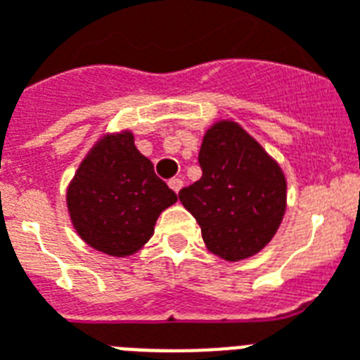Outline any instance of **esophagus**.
I'll return each mask as SVG.
<instances>
[{
	"instance_id": "34e87169",
	"label": "esophagus",
	"mask_w": 360,
	"mask_h": 360,
	"mask_svg": "<svg viewBox=\"0 0 360 360\" xmlns=\"http://www.w3.org/2000/svg\"><path fill=\"white\" fill-rule=\"evenodd\" d=\"M169 186H171V189L174 191V193H178V191L182 189L184 182L180 180V178H171V180H169Z\"/></svg>"
}]
</instances>
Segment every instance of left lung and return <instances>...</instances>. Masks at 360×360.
I'll return each instance as SVG.
<instances>
[{
	"instance_id": "obj_1",
	"label": "left lung",
	"mask_w": 360,
	"mask_h": 360,
	"mask_svg": "<svg viewBox=\"0 0 360 360\" xmlns=\"http://www.w3.org/2000/svg\"><path fill=\"white\" fill-rule=\"evenodd\" d=\"M200 180L180 200L200 225L212 253L227 261L252 257L276 235L285 212V176L235 122H218L202 139Z\"/></svg>"
}]
</instances>
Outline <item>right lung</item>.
I'll return each mask as SVG.
<instances>
[{
	"instance_id": "right-lung-1",
	"label": "right lung",
	"mask_w": 360,
	"mask_h": 360,
	"mask_svg": "<svg viewBox=\"0 0 360 360\" xmlns=\"http://www.w3.org/2000/svg\"><path fill=\"white\" fill-rule=\"evenodd\" d=\"M176 193L135 148L133 135L105 136L91 148L67 189V208L80 238L124 257L141 250Z\"/></svg>"
}]
</instances>
